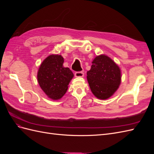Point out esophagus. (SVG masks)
<instances>
[{
	"label": "esophagus",
	"instance_id": "34e87169",
	"mask_svg": "<svg viewBox=\"0 0 154 154\" xmlns=\"http://www.w3.org/2000/svg\"><path fill=\"white\" fill-rule=\"evenodd\" d=\"M74 76L76 77H83L84 76V72L83 71H79V72H76L74 73Z\"/></svg>",
	"mask_w": 154,
	"mask_h": 154
}]
</instances>
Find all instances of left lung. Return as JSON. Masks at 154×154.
<instances>
[{"instance_id": "1", "label": "left lung", "mask_w": 154, "mask_h": 154, "mask_svg": "<svg viewBox=\"0 0 154 154\" xmlns=\"http://www.w3.org/2000/svg\"><path fill=\"white\" fill-rule=\"evenodd\" d=\"M92 63L91 69L87 72L91 90L98 99H108L119 88L122 79L121 70L105 54L97 56Z\"/></svg>"}]
</instances>
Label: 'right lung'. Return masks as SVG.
Here are the masks:
<instances>
[{
  "label": "right lung",
  "mask_w": 154,
  "mask_h": 154,
  "mask_svg": "<svg viewBox=\"0 0 154 154\" xmlns=\"http://www.w3.org/2000/svg\"><path fill=\"white\" fill-rule=\"evenodd\" d=\"M61 55L51 54L39 67L37 79L39 85L49 98L60 100L66 94L68 85L74 76L68 67H64Z\"/></svg>",
  "instance_id": "obj_1"
}]
</instances>
